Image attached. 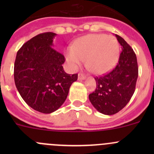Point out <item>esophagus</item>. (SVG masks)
<instances>
[{
  "mask_svg": "<svg viewBox=\"0 0 154 154\" xmlns=\"http://www.w3.org/2000/svg\"><path fill=\"white\" fill-rule=\"evenodd\" d=\"M78 80H86V77H85L83 74H78Z\"/></svg>",
  "mask_w": 154,
  "mask_h": 154,
  "instance_id": "esophagus-1",
  "label": "esophagus"
}]
</instances>
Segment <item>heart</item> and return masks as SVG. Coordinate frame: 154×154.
<instances>
[{
  "label": "heart",
  "instance_id": "1",
  "mask_svg": "<svg viewBox=\"0 0 154 154\" xmlns=\"http://www.w3.org/2000/svg\"><path fill=\"white\" fill-rule=\"evenodd\" d=\"M120 46L116 37L106 34H90L78 38L68 48L66 58L72 69L86 60V68L94 74H103L117 63Z\"/></svg>",
  "mask_w": 154,
  "mask_h": 154
}]
</instances>
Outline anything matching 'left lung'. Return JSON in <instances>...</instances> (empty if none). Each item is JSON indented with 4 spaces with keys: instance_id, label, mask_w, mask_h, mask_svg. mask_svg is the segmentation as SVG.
Segmentation results:
<instances>
[{
    "instance_id": "8db88e82",
    "label": "left lung",
    "mask_w": 154,
    "mask_h": 154,
    "mask_svg": "<svg viewBox=\"0 0 154 154\" xmlns=\"http://www.w3.org/2000/svg\"><path fill=\"white\" fill-rule=\"evenodd\" d=\"M116 36L122 49L119 63L106 75L94 77L97 87L88 95L93 106L107 116L119 112L128 103L135 91L139 73L133 50L123 38Z\"/></svg>"
}]
</instances>
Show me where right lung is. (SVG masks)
Instances as JSON below:
<instances>
[{
    "mask_svg": "<svg viewBox=\"0 0 154 154\" xmlns=\"http://www.w3.org/2000/svg\"><path fill=\"white\" fill-rule=\"evenodd\" d=\"M57 34H38L24 43L17 52L14 65L15 86L28 106L49 114L58 109L67 98L77 74L65 72V57L54 50Z\"/></svg>",
    "mask_w": 154,
    "mask_h": 154,
    "instance_id": "right-lung-1",
    "label": "right lung"
}]
</instances>
